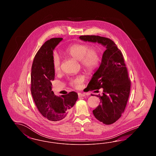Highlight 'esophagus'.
Instances as JSON below:
<instances>
[{
    "label": "esophagus",
    "mask_w": 156,
    "mask_h": 156,
    "mask_svg": "<svg viewBox=\"0 0 156 156\" xmlns=\"http://www.w3.org/2000/svg\"><path fill=\"white\" fill-rule=\"evenodd\" d=\"M78 95L79 98H81V97H84L86 96V95L85 94H82V93H78Z\"/></svg>",
    "instance_id": "obj_1"
}]
</instances>
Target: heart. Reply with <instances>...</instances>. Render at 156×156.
Listing matches in <instances>:
<instances>
[{
    "mask_svg": "<svg viewBox=\"0 0 156 156\" xmlns=\"http://www.w3.org/2000/svg\"><path fill=\"white\" fill-rule=\"evenodd\" d=\"M66 52L67 55L77 61H80L81 67L88 73H92L99 66L101 56L100 52L95 47H91L87 44H74L68 47ZM52 68L58 72L61 68V61L57 54L52 56ZM85 81L83 75L76 76L69 81L70 85L75 88H78Z\"/></svg>",
    "mask_w": 156,
    "mask_h": 156,
    "instance_id": "heart-1",
    "label": "heart"
}]
</instances>
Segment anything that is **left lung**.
Masks as SVG:
<instances>
[{"label": "left lung", "mask_w": 156, "mask_h": 156, "mask_svg": "<svg viewBox=\"0 0 156 156\" xmlns=\"http://www.w3.org/2000/svg\"><path fill=\"white\" fill-rule=\"evenodd\" d=\"M84 41L98 43L106 47L101 63L92 76L87 87L90 90L103 88L101 104L93 111L94 116L105 125L115 123L125 109L131 82L121 51L108 38L98 36H81ZM94 96V95H92Z\"/></svg>", "instance_id": "obj_1"}]
</instances>
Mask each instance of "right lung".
I'll list each match as a JSON object with an SVG mask.
<instances>
[{"label": "right lung", "instance_id": "add662e5", "mask_svg": "<svg viewBox=\"0 0 156 156\" xmlns=\"http://www.w3.org/2000/svg\"><path fill=\"white\" fill-rule=\"evenodd\" d=\"M62 38H52L45 42L36 54L31 67V92L38 110L52 122L66 119L78 99L76 92L57 97L52 90L51 81L55 71L52 68L53 50Z\"/></svg>", "mask_w": 156, "mask_h": 156}]
</instances>
